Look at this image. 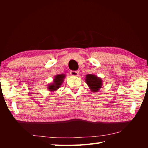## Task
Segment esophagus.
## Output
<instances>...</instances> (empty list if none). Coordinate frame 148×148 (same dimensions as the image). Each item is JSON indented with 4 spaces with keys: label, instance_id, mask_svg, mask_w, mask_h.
<instances>
[{
    "label": "esophagus",
    "instance_id": "obj_1",
    "mask_svg": "<svg viewBox=\"0 0 148 148\" xmlns=\"http://www.w3.org/2000/svg\"><path fill=\"white\" fill-rule=\"evenodd\" d=\"M70 74L72 76H77L79 75V71H71Z\"/></svg>",
    "mask_w": 148,
    "mask_h": 148
}]
</instances>
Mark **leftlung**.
I'll use <instances>...</instances> for the list:
<instances>
[{
  "label": "left lung",
  "mask_w": 148,
  "mask_h": 148,
  "mask_svg": "<svg viewBox=\"0 0 148 148\" xmlns=\"http://www.w3.org/2000/svg\"><path fill=\"white\" fill-rule=\"evenodd\" d=\"M85 81L89 88L93 93L99 92L102 86V79L95 74H87Z\"/></svg>",
  "instance_id": "left-lung-1"
}]
</instances>
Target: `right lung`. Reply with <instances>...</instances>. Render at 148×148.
<instances>
[{"label": "right lung", "instance_id": "right-lung-1", "mask_svg": "<svg viewBox=\"0 0 148 148\" xmlns=\"http://www.w3.org/2000/svg\"><path fill=\"white\" fill-rule=\"evenodd\" d=\"M65 74H57L53 78L52 83H50L48 86V89L51 92H54L60 88L63 82L64 81Z\"/></svg>", "mask_w": 148, "mask_h": 148}]
</instances>
